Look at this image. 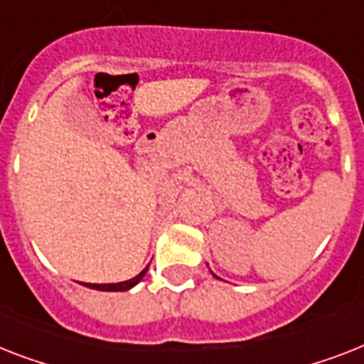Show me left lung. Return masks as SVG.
<instances>
[{
    "instance_id": "8db88e82",
    "label": "left lung",
    "mask_w": 364,
    "mask_h": 364,
    "mask_svg": "<svg viewBox=\"0 0 364 364\" xmlns=\"http://www.w3.org/2000/svg\"><path fill=\"white\" fill-rule=\"evenodd\" d=\"M213 277H215V274H213Z\"/></svg>"
}]
</instances>
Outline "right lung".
Here are the masks:
<instances>
[{
    "label": "right lung",
    "mask_w": 364,
    "mask_h": 364,
    "mask_svg": "<svg viewBox=\"0 0 364 364\" xmlns=\"http://www.w3.org/2000/svg\"><path fill=\"white\" fill-rule=\"evenodd\" d=\"M146 273H147V267L144 269L140 274H136L134 279L125 280V282H117V284H85L84 282V286H87V288H93V289H100V291H127V289L134 288V286L138 284L141 279H144V274Z\"/></svg>",
    "instance_id": "1"
}]
</instances>
